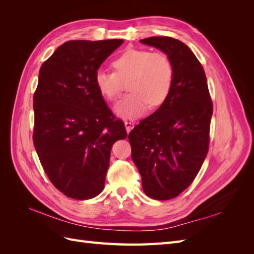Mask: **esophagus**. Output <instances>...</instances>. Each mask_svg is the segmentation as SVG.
Masks as SVG:
<instances>
[{"label": "esophagus", "instance_id": "1", "mask_svg": "<svg viewBox=\"0 0 254 254\" xmlns=\"http://www.w3.org/2000/svg\"><path fill=\"white\" fill-rule=\"evenodd\" d=\"M124 125H125V128L127 130V132H130V130H131L134 127V122H132V121H125L124 122Z\"/></svg>", "mask_w": 254, "mask_h": 254}]
</instances>
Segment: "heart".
<instances>
[{
    "mask_svg": "<svg viewBox=\"0 0 254 254\" xmlns=\"http://www.w3.org/2000/svg\"><path fill=\"white\" fill-rule=\"evenodd\" d=\"M115 73L97 70L95 86L105 98L114 101L127 82L131 92L115 105L114 111L123 119L140 118L148 106L162 105L171 93L174 81L172 61L163 53L127 50L112 64Z\"/></svg>",
    "mask_w": 254,
    "mask_h": 254,
    "instance_id": "1",
    "label": "heart"
}]
</instances>
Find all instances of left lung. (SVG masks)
<instances>
[{
    "mask_svg": "<svg viewBox=\"0 0 254 254\" xmlns=\"http://www.w3.org/2000/svg\"><path fill=\"white\" fill-rule=\"evenodd\" d=\"M140 42L162 51L174 67L166 101L128 135L144 193L168 200L190 187L200 170L209 149L213 105L203 67L187 44L171 37Z\"/></svg>",
    "mask_w": 254,
    "mask_h": 254,
    "instance_id": "left-lung-1",
    "label": "left lung"
}]
</instances>
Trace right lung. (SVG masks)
<instances>
[{"label": "right lung", "instance_id": "right-lung-1", "mask_svg": "<svg viewBox=\"0 0 254 254\" xmlns=\"http://www.w3.org/2000/svg\"><path fill=\"white\" fill-rule=\"evenodd\" d=\"M124 40H73L41 65L34 95V145L51 182L65 196L87 200L104 190L112 145L126 139L94 75Z\"/></svg>", "mask_w": 254, "mask_h": 254}]
</instances>
